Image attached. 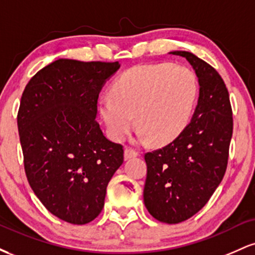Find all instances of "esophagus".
Masks as SVG:
<instances>
[{"mask_svg": "<svg viewBox=\"0 0 255 255\" xmlns=\"http://www.w3.org/2000/svg\"><path fill=\"white\" fill-rule=\"evenodd\" d=\"M137 152L130 147H126L125 150V159H129V158H134L137 156Z\"/></svg>", "mask_w": 255, "mask_h": 255, "instance_id": "obj_1", "label": "esophagus"}]
</instances>
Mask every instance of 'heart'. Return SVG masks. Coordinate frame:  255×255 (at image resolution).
<instances>
[{
	"label": "heart",
	"mask_w": 255,
	"mask_h": 255,
	"mask_svg": "<svg viewBox=\"0 0 255 255\" xmlns=\"http://www.w3.org/2000/svg\"><path fill=\"white\" fill-rule=\"evenodd\" d=\"M111 91L99 99V113L114 140L127 135L135 115L140 140L165 144L188 125L199 85L188 67L163 62L131 67Z\"/></svg>",
	"instance_id": "b5f03b06"
}]
</instances>
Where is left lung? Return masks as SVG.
Masks as SVG:
<instances>
[{
  "instance_id": "8db88e82",
  "label": "left lung",
  "mask_w": 255,
  "mask_h": 255,
  "mask_svg": "<svg viewBox=\"0 0 255 255\" xmlns=\"http://www.w3.org/2000/svg\"><path fill=\"white\" fill-rule=\"evenodd\" d=\"M191 63L199 81L193 118L176 139L145 154L144 203L157 221L176 224L200 211L227 170L233 136L229 92L218 72L188 51H171Z\"/></svg>"
}]
</instances>
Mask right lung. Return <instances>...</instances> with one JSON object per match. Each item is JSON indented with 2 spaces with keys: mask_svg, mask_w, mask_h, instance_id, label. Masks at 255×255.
I'll list each match as a JSON object with an SVG mask.
<instances>
[{
  "mask_svg": "<svg viewBox=\"0 0 255 255\" xmlns=\"http://www.w3.org/2000/svg\"><path fill=\"white\" fill-rule=\"evenodd\" d=\"M119 62L60 58L26 85L17 129L26 176L49 212L72 224L101 213L124 147L104 136L97 116L102 87Z\"/></svg>",
  "mask_w": 255,
  "mask_h": 255,
  "instance_id": "obj_1",
  "label": "right lung"
}]
</instances>
